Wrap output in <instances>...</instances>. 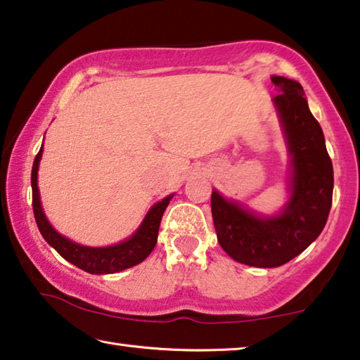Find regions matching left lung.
Wrapping results in <instances>:
<instances>
[{"mask_svg": "<svg viewBox=\"0 0 360 360\" xmlns=\"http://www.w3.org/2000/svg\"><path fill=\"white\" fill-rule=\"evenodd\" d=\"M281 91L274 104L290 152V200L277 216H258L240 203L211 193V213L222 250L242 264L278 267L321 236L333 197V165L321 124L295 79L272 77Z\"/></svg>", "mask_w": 360, "mask_h": 360, "instance_id": "left-lung-1", "label": "left lung"}]
</instances>
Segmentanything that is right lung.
Listing matches in <instances>:
<instances>
[{
	"instance_id": "add662e5",
	"label": "right lung",
	"mask_w": 360,
	"mask_h": 360,
	"mask_svg": "<svg viewBox=\"0 0 360 360\" xmlns=\"http://www.w3.org/2000/svg\"><path fill=\"white\" fill-rule=\"evenodd\" d=\"M41 153L43 146L37 153L32 168L33 214H35L37 226L39 232H41L43 238L62 256V258L89 274H113L139 264V262L144 261L147 256L152 253V250L157 243L160 221H162V216L173 195L165 197L162 202L153 205L149 210V213L146 214L139 229L136 231L128 240L112 245V247H84V245L68 240L64 236H60L59 232H56L54 227L51 226L49 221L46 219V216H44L41 202H39V192L37 184L38 165L39 160H41Z\"/></svg>"
}]
</instances>
